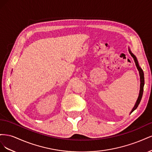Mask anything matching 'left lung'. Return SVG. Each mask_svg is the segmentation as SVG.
<instances>
[{
  "label": "left lung",
  "instance_id": "left-lung-1",
  "mask_svg": "<svg viewBox=\"0 0 152 152\" xmlns=\"http://www.w3.org/2000/svg\"><path fill=\"white\" fill-rule=\"evenodd\" d=\"M129 50V53L131 54V56H132L133 58H134V62H135V63H136V67H137V70H138V71H139L140 75V82H141L140 94H139V96H138V98H137V101H136V104H135V105H134V108H132V111L131 112V113L133 111H134V110H135L137 108V107H138V105H139V104H140V102H141V98H142V93H143V87H144V84H145V80H144V73H143V72H142V69L140 67V66H139V65H138V62H137V59H136V56L131 53L130 49Z\"/></svg>",
  "mask_w": 152,
  "mask_h": 152
}]
</instances>
